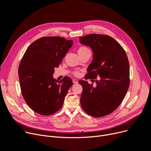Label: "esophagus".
<instances>
[{"label":"esophagus","mask_w":151,"mask_h":151,"mask_svg":"<svg viewBox=\"0 0 151 151\" xmlns=\"http://www.w3.org/2000/svg\"><path fill=\"white\" fill-rule=\"evenodd\" d=\"M73 83L74 84H77V83H78V80H77V79H73Z\"/></svg>","instance_id":"esophagus-1"}]
</instances>
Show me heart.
<instances>
[{
  "label": "heart",
  "instance_id": "b5f03b06",
  "mask_svg": "<svg viewBox=\"0 0 151 151\" xmlns=\"http://www.w3.org/2000/svg\"><path fill=\"white\" fill-rule=\"evenodd\" d=\"M88 51H90V49H89L88 47H87L86 46H80V47H79V49H78V50L79 54L83 53H84V52H88ZM74 74H75V75H79V73L77 72H75L74 73Z\"/></svg>",
  "mask_w": 151,
  "mask_h": 151
}]
</instances>
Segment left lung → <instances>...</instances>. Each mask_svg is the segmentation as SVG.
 <instances>
[{
    "mask_svg": "<svg viewBox=\"0 0 151 151\" xmlns=\"http://www.w3.org/2000/svg\"><path fill=\"white\" fill-rule=\"evenodd\" d=\"M81 44L90 46L93 60L85 79H96L95 86L79 81L83 87L81 105L88 114L101 117L113 113L124 99L128 90L129 64L122 46L111 37L91 34L79 37Z\"/></svg>",
    "mask_w": 151,
    "mask_h": 151,
    "instance_id": "left-lung-1",
    "label": "left lung"
}]
</instances>
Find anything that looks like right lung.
<instances>
[{
  "mask_svg": "<svg viewBox=\"0 0 151 151\" xmlns=\"http://www.w3.org/2000/svg\"><path fill=\"white\" fill-rule=\"evenodd\" d=\"M73 45V41L61 37H44L26 49L19 67L22 94L35 113L49 116L62 107L72 79L65 76L58 82L53 78L54 69Z\"/></svg>",
  "mask_w": 151,
  "mask_h": 151,
  "instance_id": "1",
  "label": "right lung"
}]
</instances>
